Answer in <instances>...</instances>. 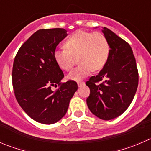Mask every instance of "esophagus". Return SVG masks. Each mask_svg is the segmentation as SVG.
I'll return each mask as SVG.
<instances>
[{
  "label": "esophagus",
  "mask_w": 151,
  "mask_h": 151,
  "mask_svg": "<svg viewBox=\"0 0 151 151\" xmlns=\"http://www.w3.org/2000/svg\"><path fill=\"white\" fill-rule=\"evenodd\" d=\"M84 84H85V83L83 81H79L78 83H77V85H78L79 87H80V86H83V85H84Z\"/></svg>",
  "instance_id": "esophagus-1"
}]
</instances>
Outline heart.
Wrapping results in <instances>:
<instances>
[{
	"mask_svg": "<svg viewBox=\"0 0 151 151\" xmlns=\"http://www.w3.org/2000/svg\"><path fill=\"white\" fill-rule=\"evenodd\" d=\"M65 49L56 50L54 58L63 70L71 71L77 58L80 64L68 75L69 80H78L92 70L102 69L108 60L110 52L108 40L103 33L79 30L71 34L64 42Z\"/></svg>",
	"mask_w": 151,
	"mask_h": 151,
	"instance_id": "b5f03b06",
	"label": "heart"
}]
</instances>
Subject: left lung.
<instances>
[{
	"label": "left lung",
	"instance_id": "left-lung-1",
	"mask_svg": "<svg viewBox=\"0 0 151 151\" xmlns=\"http://www.w3.org/2000/svg\"><path fill=\"white\" fill-rule=\"evenodd\" d=\"M102 32L111 48L109 56L100 72L86 83L90 88L86 102L93 114L110 120L122 114L131 105L138 87L139 73L129 43L107 28H102Z\"/></svg>",
	"mask_w": 151,
	"mask_h": 151
}]
</instances>
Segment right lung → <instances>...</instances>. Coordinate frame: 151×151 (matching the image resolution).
Returning a JSON list of instances; mask_svg holds the SVG:
<instances>
[{
	"label": "right lung",
	"instance_id": "add662e5",
	"mask_svg": "<svg viewBox=\"0 0 151 151\" xmlns=\"http://www.w3.org/2000/svg\"><path fill=\"white\" fill-rule=\"evenodd\" d=\"M67 36L61 28L40 29L20 46L12 67V86L17 102L32 119L50 125L66 114L78 88L77 83H61L64 74L55 61L57 46ZM52 86L58 88L52 91Z\"/></svg>",
	"mask_w": 151,
	"mask_h": 151
}]
</instances>
